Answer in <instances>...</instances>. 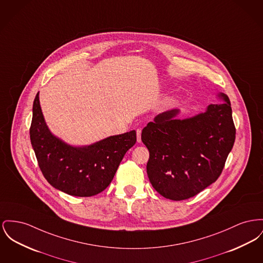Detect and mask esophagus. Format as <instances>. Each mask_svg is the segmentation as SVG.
Instances as JSON below:
<instances>
[{"label": "esophagus", "mask_w": 263, "mask_h": 263, "mask_svg": "<svg viewBox=\"0 0 263 263\" xmlns=\"http://www.w3.org/2000/svg\"><path fill=\"white\" fill-rule=\"evenodd\" d=\"M141 133H142V130H141V129H137L136 134H137V142H138V143L141 142Z\"/></svg>", "instance_id": "1"}]
</instances>
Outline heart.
Here are the masks:
<instances>
[{"mask_svg": "<svg viewBox=\"0 0 263 263\" xmlns=\"http://www.w3.org/2000/svg\"><path fill=\"white\" fill-rule=\"evenodd\" d=\"M174 102H175V98H174V97H167V98L164 100L163 105H164V107L168 108V107H171V106L174 104Z\"/></svg>", "mask_w": 263, "mask_h": 263, "instance_id": "b5f03b06", "label": "heart"}]
</instances>
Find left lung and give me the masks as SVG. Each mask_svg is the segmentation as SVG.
Wrapping results in <instances>:
<instances>
[{"label":"left lung","mask_w":263,"mask_h":263,"mask_svg":"<svg viewBox=\"0 0 263 263\" xmlns=\"http://www.w3.org/2000/svg\"><path fill=\"white\" fill-rule=\"evenodd\" d=\"M219 103L204 112L179 119L180 109L158 114L142 130L149 150L147 174L155 190L172 201L198 195L215 183L235 140L230 98L218 93Z\"/></svg>","instance_id":"left-lung-1"}]
</instances>
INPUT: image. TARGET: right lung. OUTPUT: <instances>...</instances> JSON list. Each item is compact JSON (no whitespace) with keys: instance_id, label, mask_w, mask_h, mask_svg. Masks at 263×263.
I'll use <instances>...</instances> for the list:
<instances>
[{"instance_id":"right-lung-1","label":"right lung","mask_w":263,"mask_h":263,"mask_svg":"<svg viewBox=\"0 0 263 263\" xmlns=\"http://www.w3.org/2000/svg\"><path fill=\"white\" fill-rule=\"evenodd\" d=\"M31 146L47 182L74 197H92L114 178L124 155L136 143V131L109 136L86 146H72L48 129L39 93L32 105Z\"/></svg>"}]
</instances>
